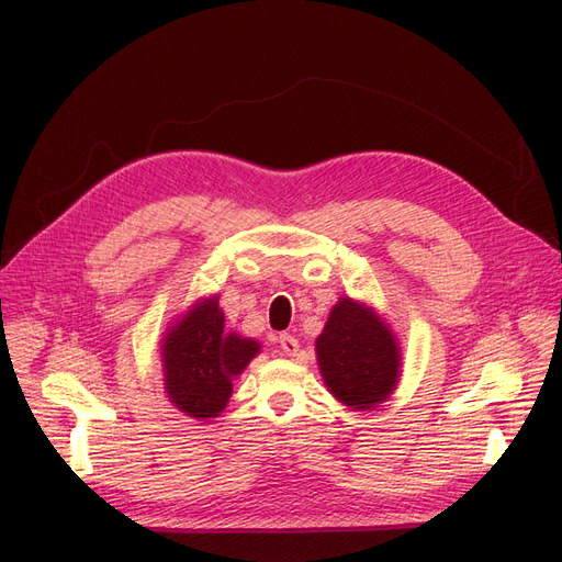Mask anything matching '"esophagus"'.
Wrapping results in <instances>:
<instances>
[{"label":"esophagus","instance_id":"34e87169","mask_svg":"<svg viewBox=\"0 0 562 562\" xmlns=\"http://www.w3.org/2000/svg\"><path fill=\"white\" fill-rule=\"evenodd\" d=\"M279 345L283 349V353H288V356H297V351H300V342H297L293 335H288V333H283L279 337Z\"/></svg>","mask_w":562,"mask_h":562}]
</instances>
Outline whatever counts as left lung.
I'll return each instance as SVG.
<instances>
[{
  "mask_svg": "<svg viewBox=\"0 0 562 562\" xmlns=\"http://www.w3.org/2000/svg\"><path fill=\"white\" fill-rule=\"evenodd\" d=\"M323 384L349 411H372L389 401L401 380L396 333L370 304L342 295L316 337Z\"/></svg>",
  "mask_w": 562,
  "mask_h": 562,
  "instance_id": "1",
  "label": "left lung"
}]
</instances>
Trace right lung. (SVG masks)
<instances>
[{
  "mask_svg": "<svg viewBox=\"0 0 562 562\" xmlns=\"http://www.w3.org/2000/svg\"><path fill=\"white\" fill-rule=\"evenodd\" d=\"M262 351L258 339L225 328L217 295L199 297L161 339L164 389L180 413L211 422L225 411L232 382Z\"/></svg>",
  "mask_w": 562,
  "mask_h": 562,
  "instance_id": "1",
  "label": "right lung"
}]
</instances>
